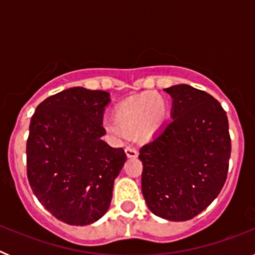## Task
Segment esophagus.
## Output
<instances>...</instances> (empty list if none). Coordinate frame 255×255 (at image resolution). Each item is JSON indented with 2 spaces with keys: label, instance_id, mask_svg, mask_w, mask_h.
Masks as SVG:
<instances>
[{
  "label": "esophagus",
  "instance_id": "1",
  "mask_svg": "<svg viewBox=\"0 0 255 255\" xmlns=\"http://www.w3.org/2000/svg\"><path fill=\"white\" fill-rule=\"evenodd\" d=\"M125 153H126V155L129 157V158H135V157H138V150L132 147H126Z\"/></svg>",
  "mask_w": 255,
  "mask_h": 255
}]
</instances>
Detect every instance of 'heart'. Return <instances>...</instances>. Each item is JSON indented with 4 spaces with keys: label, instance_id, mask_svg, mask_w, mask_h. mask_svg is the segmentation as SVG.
<instances>
[{
    "label": "heart",
    "instance_id": "1",
    "mask_svg": "<svg viewBox=\"0 0 255 255\" xmlns=\"http://www.w3.org/2000/svg\"><path fill=\"white\" fill-rule=\"evenodd\" d=\"M168 108L163 97L147 92L136 98L124 101L115 110L116 120L106 119L103 126L108 132L121 138L125 131H135L140 139L150 138L167 120Z\"/></svg>",
    "mask_w": 255,
    "mask_h": 255
}]
</instances>
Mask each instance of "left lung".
I'll list each match as a JSON object with an SVG mask.
<instances>
[{
  "mask_svg": "<svg viewBox=\"0 0 255 255\" xmlns=\"http://www.w3.org/2000/svg\"><path fill=\"white\" fill-rule=\"evenodd\" d=\"M171 120L140 148L141 193L148 208L168 221H188L220 194L229 171L226 112L211 94L188 84L164 89Z\"/></svg>",
  "mask_w": 255,
  "mask_h": 255,
  "instance_id": "8db88e82",
  "label": "left lung"
}]
</instances>
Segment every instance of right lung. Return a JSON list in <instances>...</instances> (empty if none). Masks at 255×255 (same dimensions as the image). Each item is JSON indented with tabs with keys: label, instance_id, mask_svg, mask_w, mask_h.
Returning a JSON list of instances; mask_svg holds the SVG:
<instances>
[{
	"label": "right lung",
	"instance_id": "add662e5",
	"mask_svg": "<svg viewBox=\"0 0 255 255\" xmlns=\"http://www.w3.org/2000/svg\"><path fill=\"white\" fill-rule=\"evenodd\" d=\"M110 93L70 88L40 103L26 141V172L42 206L57 220L85 226L110 208L126 154L102 136Z\"/></svg>",
	"mask_w": 255,
	"mask_h": 255
}]
</instances>
